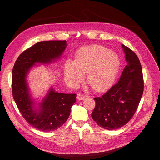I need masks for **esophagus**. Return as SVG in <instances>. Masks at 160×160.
Listing matches in <instances>:
<instances>
[{
	"label": "esophagus",
	"mask_w": 160,
	"mask_h": 160,
	"mask_svg": "<svg viewBox=\"0 0 160 160\" xmlns=\"http://www.w3.org/2000/svg\"><path fill=\"white\" fill-rule=\"evenodd\" d=\"M84 98H85V95H84L81 94V93H77V99H78V100H82V99H83Z\"/></svg>",
	"instance_id": "34e87169"
}]
</instances>
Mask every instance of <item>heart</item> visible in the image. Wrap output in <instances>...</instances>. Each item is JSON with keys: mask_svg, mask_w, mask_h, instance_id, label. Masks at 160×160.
<instances>
[{"mask_svg": "<svg viewBox=\"0 0 160 160\" xmlns=\"http://www.w3.org/2000/svg\"><path fill=\"white\" fill-rule=\"evenodd\" d=\"M119 67L118 55L101 45L81 48L77 52L75 62L67 61L64 67L66 81L76 86L88 72V83L95 91H103L113 83Z\"/></svg>", "mask_w": 160, "mask_h": 160, "instance_id": "heart-1", "label": "heart"}]
</instances>
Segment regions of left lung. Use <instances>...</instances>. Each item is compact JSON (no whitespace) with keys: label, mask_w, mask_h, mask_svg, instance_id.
Returning <instances> with one entry per match:
<instances>
[{"label":"left lung","mask_w":160,"mask_h":160,"mask_svg":"<svg viewBox=\"0 0 160 160\" xmlns=\"http://www.w3.org/2000/svg\"><path fill=\"white\" fill-rule=\"evenodd\" d=\"M128 65L119 81L102 96L95 98L91 117L100 127L116 129L128 123L136 111L143 92V77L137 55L122 45Z\"/></svg>","instance_id":"obj_1"}]
</instances>
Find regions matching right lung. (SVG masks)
Instances as JSON below:
<instances>
[{
    "instance_id": "obj_1",
    "label": "right lung",
    "mask_w": 160,
    "mask_h": 160,
    "mask_svg": "<svg viewBox=\"0 0 160 160\" xmlns=\"http://www.w3.org/2000/svg\"><path fill=\"white\" fill-rule=\"evenodd\" d=\"M66 47V41L38 42L18 56L12 69V92L17 108L28 123L42 132L57 130L66 122L77 95L57 93L51 89L35 109L28 93L26 76L37 62L49 63L60 57Z\"/></svg>"
}]
</instances>
